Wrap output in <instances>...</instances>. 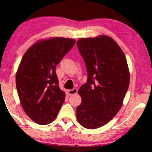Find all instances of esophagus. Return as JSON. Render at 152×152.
<instances>
[{
	"mask_svg": "<svg viewBox=\"0 0 152 152\" xmlns=\"http://www.w3.org/2000/svg\"><path fill=\"white\" fill-rule=\"evenodd\" d=\"M68 94H69V95H73L74 94H76L77 92H78V90H77V89L74 88L73 89H70V90H68Z\"/></svg>",
	"mask_w": 152,
	"mask_h": 152,
	"instance_id": "esophagus-1",
	"label": "esophagus"
}]
</instances>
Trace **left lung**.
I'll list each match as a JSON object with an SVG mask.
<instances>
[{
  "mask_svg": "<svg viewBox=\"0 0 152 152\" xmlns=\"http://www.w3.org/2000/svg\"><path fill=\"white\" fill-rule=\"evenodd\" d=\"M88 72V82L80 87L82 103L76 108L80 124L95 129L118 114L130 82L124 51L106 35L81 38L76 42Z\"/></svg>",
  "mask_w": 152,
  "mask_h": 152,
  "instance_id": "1",
  "label": "left lung"
}]
</instances>
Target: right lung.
<instances>
[{
	"label": "right lung",
	"mask_w": 152,
	"mask_h": 152,
	"mask_svg": "<svg viewBox=\"0 0 152 152\" xmlns=\"http://www.w3.org/2000/svg\"><path fill=\"white\" fill-rule=\"evenodd\" d=\"M75 43L69 38L42 39L22 57L16 72V88L25 114L37 124L52 122L63 104L66 95L58 84L56 67Z\"/></svg>",
	"instance_id": "add662e5"
}]
</instances>
